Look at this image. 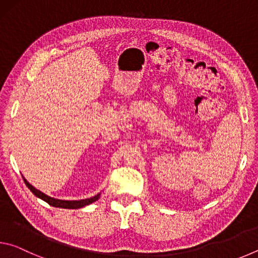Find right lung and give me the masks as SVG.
I'll list each match as a JSON object with an SVG mask.
<instances>
[{
    "mask_svg": "<svg viewBox=\"0 0 258 258\" xmlns=\"http://www.w3.org/2000/svg\"><path fill=\"white\" fill-rule=\"evenodd\" d=\"M24 181H25V184L28 186V189L33 192V194L36 196L37 198H40L42 200H44L45 203H47L50 205V206H53V207H59V208H66V209H78V208H82V207H85L87 205H91L94 202H97V200L100 198V195H101V192H99L98 195L93 196V197L91 198H87V199H81V200H62V199H56L53 197H50V196L45 195L44 192L40 191L36 187L33 186L30 183L26 180V178L23 176Z\"/></svg>",
    "mask_w": 258,
    "mask_h": 258,
    "instance_id": "obj_1",
    "label": "right lung"
}]
</instances>
